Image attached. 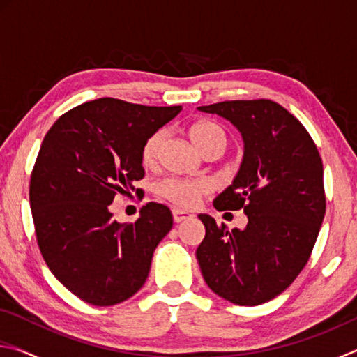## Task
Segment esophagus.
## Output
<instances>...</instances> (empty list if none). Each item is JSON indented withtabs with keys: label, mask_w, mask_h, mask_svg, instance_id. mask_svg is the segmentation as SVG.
<instances>
[{
	"label": "esophagus",
	"mask_w": 357,
	"mask_h": 357,
	"mask_svg": "<svg viewBox=\"0 0 357 357\" xmlns=\"http://www.w3.org/2000/svg\"><path fill=\"white\" fill-rule=\"evenodd\" d=\"M190 217H192V214H190V213H187V211L173 209V220L176 222V223L183 222V220H185V219H190Z\"/></svg>",
	"instance_id": "34e87169"
}]
</instances>
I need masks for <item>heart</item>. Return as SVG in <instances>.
<instances>
[{"mask_svg":"<svg viewBox=\"0 0 357 357\" xmlns=\"http://www.w3.org/2000/svg\"><path fill=\"white\" fill-rule=\"evenodd\" d=\"M189 137L195 148L204 155L209 151L214 149H225L227 144V134L219 124L213 121H197L189 128ZM165 132L155 130L151 134L146 142L142 146V160L144 165L155 164L157 157L160 153V146L164 143ZM206 192V185L200 181H185V179H164L162 183L157 184V193L165 200L172 202L173 204L181 208L193 206L198 202L203 193Z\"/></svg>","mask_w":357,"mask_h":357,"instance_id":"1","label":"heart"}]
</instances>
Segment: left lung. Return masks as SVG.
<instances>
[{"instance_id":"obj_1","label":"left lung","mask_w":357,"mask_h":357,"mask_svg":"<svg viewBox=\"0 0 357 357\" xmlns=\"http://www.w3.org/2000/svg\"><path fill=\"white\" fill-rule=\"evenodd\" d=\"M239 130L244 157L217 211L244 209V229L219 227L200 214L206 234L197 259L208 287L238 305H258L291 285L305 263L326 213L323 162L309 132L268 99L198 107Z\"/></svg>"}]
</instances>
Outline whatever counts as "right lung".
Returning a JSON list of instances; mask_svg holds the SVG:
<instances>
[{
    "label": "right lung",
    "mask_w": 357,
    "mask_h": 357,
    "mask_svg": "<svg viewBox=\"0 0 357 357\" xmlns=\"http://www.w3.org/2000/svg\"><path fill=\"white\" fill-rule=\"evenodd\" d=\"M183 110L102 98L64 113L40 144L29 184L36 236L48 269L93 305H114L146 282L172 211L148 203L134 223L113 219L118 193L144 176L142 146Z\"/></svg>",
    "instance_id": "1"
}]
</instances>
